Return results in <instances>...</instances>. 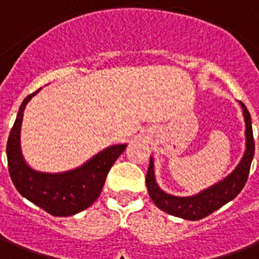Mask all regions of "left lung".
<instances>
[{
    "instance_id": "8db88e82",
    "label": "left lung",
    "mask_w": 259,
    "mask_h": 259,
    "mask_svg": "<svg viewBox=\"0 0 259 259\" xmlns=\"http://www.w3.org/2000/svg\"><path fill=\"white\" fill-rule=\"evenodd\" d=\"M239 105L242 108L243 121H245V153L232 173L226 176L224 180L218 181L217 184L211 185L207 189H203L197 194L188 195V197L169 194L157 184L154 173V158L150 157V163H149L148 174H146V186H148L150 198L159 209L167 214H171L174 217L198 221L207 217L209 214L233 201L241 193L249 177L250 165L254 157V138L249 110L246 109L242 102H239Z\"/></svg>"
}]
</instances>
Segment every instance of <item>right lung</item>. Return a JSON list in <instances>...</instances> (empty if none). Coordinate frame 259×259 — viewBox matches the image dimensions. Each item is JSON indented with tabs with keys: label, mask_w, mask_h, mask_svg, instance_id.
<instances>
[{
	"label": "right lung",
	"mask_w": 259,
	"mask_h": 259,
	"mask_svg": "<svg viewBox=\"0 0 259 259\" xmlns=\"http://www.w3.org/2000/svg\"><path fill=\"white\" fill-rule=\"evenodd\" d=\"M39 90L25 98L10 130L6 145L9 174L18 193L27 201L54 217H69L96 202L109 170L127 145H111L78 167L62 173H45L30 167L21 151V125L27 102Z\"/></svg>",
	"instance_id": "obj_1"
}]
</instances>
